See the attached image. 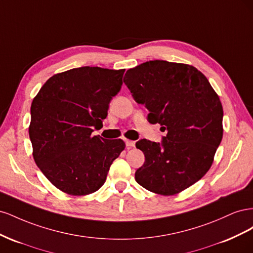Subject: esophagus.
<instances>
[{
	"instance_id": "esophagus-1",
	"label": "esophagus",
	"mask_w": 253,
	"mask_h": 253,
	"mask_svg": "<svg viewBox=\"0 0 253 253\" xmlns=\"http://www.w3.org/2000/svg\"><path fill=\"white\" fill-rule=\"evenodd\" d=\"M126 147L132 148V147H135V141H133V140H128V139H126Z\"/></svg>"
}]
</instances>
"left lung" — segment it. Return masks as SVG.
<instances>
[{
    "mask_svg": "<svg viewBox=\"0 0 253 253\" xmlns=\"http://www.w3.org/2000/svg\"><path fill=\"white\" fill-rule=\"evenodd\" d=\"M124 82L134 100L159 124L162 143L140 139L144 164L135 173L141 187L160 195H174L209 171L223 138V106L205 75L192 65L148 61L126 72Z\"/></svg>",
    "mask_w": 253,
    "mask_h": 253,
    "instance_id": "obj_1",
    "label": "left lung"
}]
</instances>
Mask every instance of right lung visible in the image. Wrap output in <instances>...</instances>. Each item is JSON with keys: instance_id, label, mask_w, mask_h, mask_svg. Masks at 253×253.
Wrapping results in <instances>:
<instances>
[{"instance_id": "1", "label": "right lung", "mask_w": 253, "mask_h": 253, "mask_svg": "<svg viewBox=\"0 0 253 253\" xmlns=\"http://www.w3.org/2000/svg\"><path fill=\"white\" fill-rule=\"evenodd\" d=\"M126 70L83 66L53 75L34 98L29 138L34 159L53 186L70 195L96 192L126 143L93 136Z\"/></svg>"}]
</instances>
